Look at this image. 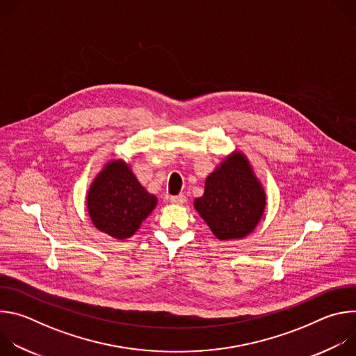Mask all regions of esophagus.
I'll list each match as a JSON object with an SVG mask.
<instances>
[{"instance_id": "1", "label": "esophagus", "mask_w": 356, "mask_h": 356, "mask_svg": "<svg viewBox=\"0 0 356 356\" xmlns=\"http://www.w3.org/2000/svg\"><path fill=\"white\" fill-rule=\"evenodd\" d=\"M170 201L173 202V204H177V206H181L186 202V195L183 194H179V195H172L170 197Z\"/></svg>"}]
</instances>
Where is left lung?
Masks as SVG:
<instances>
[{
  "instance_id": "8db88e82",
  "label": "left lung",
  "mask_w": 356,
  "mask_h": 356,
  "mask_svg": "<svg viewBox=\"0 0 356 356\" xmlns=\"http://www.w3.org/2000/svg\"><path fill=\"white\" fill-rule=\"evenodd\" d=\"M194 209L220 241L242 239L255 231L266 209V193L242 152L234 150L207 176Z\"/></svg>"
}]
</instances>
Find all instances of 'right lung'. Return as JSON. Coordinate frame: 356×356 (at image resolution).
<instances>
[{"label":"right lung","instance_id":"right-lung-1","mask_svg":"<svg viewBox=\"0 0 356 356\" xmlns=\"http://www.w3.org/2000/svg\"><path fill=\"white\" fill-rule=\"evenodd\" d=\"M156 204V195L138 181L122 159L106 163L87 191L92 225L115 239L131 238Z\"/></svg>","mask_w":356,"mask_h":356}]
</instances>
